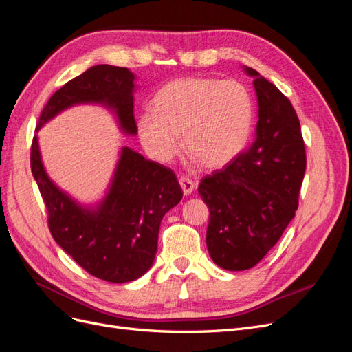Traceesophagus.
Here are the masks:
<instances>
[{
    "instance_id": "esophagus-1",
    "label": "esophagus",
    "mask_w": 352,
    "mask_h": 352,
    "mask_svg": "<svg viewBox=\"0 0 352 352\" xmlns=\"http://www.w3.org/2000/svg\"><path fill=\"white\" fill-rule=\"evenodd\" d=\"M179 184H180V188H182L185 195L192 194V190L195 189V182H194L192 179H189L188 176H180L179 177Z\"/></svg>"
}]
</instances>
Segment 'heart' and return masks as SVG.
<instances>
[{
	"instance_id": "1",
	"label": "heart",
	"mask_w": 352,
	"mask_h": 352,
	"mask_svg": "<svg viewBox=\"0 0 352 352\" xmlns=\"http://www.w3.org/2000/svg\"><path fill=\"white\" fill-rule=\"evenodd\" d=\"M254 122L250 91L238 80L182 78L168 82L153 100V111L138 117L145 151L168 163L180 150L206 168H221L248 142Z\"/></svg>"
}]
</instances>
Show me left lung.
<instances>
[{"instance_id":"1","label":"left lung","mask_w":352,"mask_h":352,"mask_svg":"<svg viewBox=\"0 0 352 352\" xmlns=\"http://www.w3.org/2000/svg\"><path fill=\"white\" fill-rule=\"evenodd\" d=\"M243 70L258 101L255 141L198 186L210 210V257L230 272L254 267L280 239L298 208L307 162L291 101L257 70Z\"/></svg>"}]
</instances>
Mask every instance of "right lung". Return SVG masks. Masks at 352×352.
<instances>
[{
	"instance_id": "right-lung-1",
	"label": "right lung",
	"mask_w": 352,
	"mask_h": 352,
	"mask_svg": "<svg viewBox=\"0 0 352 352\" xmlns=\"http://www.w3.org/2000/svg\"><path fill=\"white\" fill-rule=\"evenodd\" d=\"M133 80L135 74L126 67L92 66L48 100L36 132L72 105L101 104L114 113L124 133L136 135ZM30 168L45 202L52 238L82 269L113 283L132 282L150 270L160 223L184 195L172 170L123 146L107 195L91 208L80 206L48 177L36 135Z\"/></svg>"
}]
</instances>
